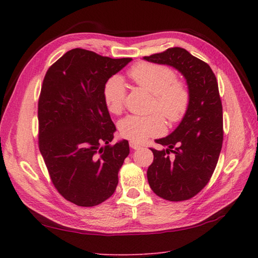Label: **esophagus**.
<instances>
[{"mask_svg": "<svg viewBox=\"0 0 258 258\" xmlns=\"http://www.w3.org/2000/svg\"><path fill=\"white\" fill-rule=\"evenodd\" d=\"M130 146H131V149H133V150H139L142 147L139 143H135V142H132V141L130 142Z\"/></svg>", "mask_w": 258, "mask_h": 258, "instance_id": "34e87169", "label": "esophagus"}]
</instances>
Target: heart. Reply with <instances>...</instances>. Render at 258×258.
I'll list each match as a JSON object with an SVG mask.
<instances>
[{"label":"heart","mask_w":258,"mask_h":258,"mask_svg":"<svg viewBox=\"0 0 258 258\" xmlns=\"http://www.w3.org/2000/svg\"><path fill=\"white\" fill-rule=\"evenodd\" d=\"M128 76L135 84L153 94L152 111L163 115L169 124H176L187 113L190 92L183 81L177 80L175 71L166 65L140 62L128 70ZM103 98L107 109L113 114L123 111L126 86L117 75L109 78L103 89ZM118 131L122 138L141 143L151 136L161 135L165 131V123L158 113L147 116L130 115L120 120Z\"/></svg>","instance_id":"b5f03b06"}]
</instances>
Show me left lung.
<instances>
[{
  "instance_id": "8db88e82",
  "label": "left lung",
  "mask_w": 258,
  "mask_h": 258,
  "mask_svg": "<svg viewBox=\"0 0 258 258\" xmlns=\"http://www.w3.org/2000/svg\"><path fill=\"white\" fill-rule=\"evenodd\" d=\"M143 58L171 65L187 81L188 111L171 135L155 141L166 149L151 147L154 160L147 169V180L157 196L169 202L187 201L210 182L222 150L223 106L216 76L210 65L182 47Z\"/></svg>"
}]
</instances>
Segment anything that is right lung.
Here are the masks:
<instances>
[{
    "mask_svg": "<svg viewBox=\"0 0 258 258\" xmlns=\"http://www.w3.org/2000/svg\"><path fill=\"white\" fill-rule=\"evenodd\" d=\"M131 61L74 48L53 63L43 80L38 149L54 187L78 206H96L109 199L130 154L127 141L109 144L116 127L103 89Z\"/></svg>",
    "mask_w": 258,
    "mask_h": 258,
    "instance_id": "1",
    "label": "right lung"
}]
</instances>
